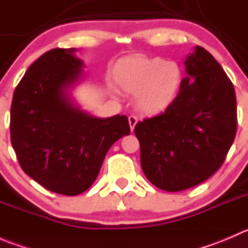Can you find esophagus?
I'll list each match as a JSON object with an SVG mask.
<instances>
[{"label": "esophagus", "mask_w": 248, "mask_h": 248, "mask_svg": "<svg viewBox=\"0 0 248 248\" xmlns=\"http://www.w3.org/2000/svg\"><path fill=\"white\" fill-rule=\"evenodd\" d=\"M128 122H129V127H131V129L133 131L134 127H136L137 122H138V117L136 116V115H131V116L128 117Z\"/></svg>", "instance_id": "34e87169"}]
</instances>
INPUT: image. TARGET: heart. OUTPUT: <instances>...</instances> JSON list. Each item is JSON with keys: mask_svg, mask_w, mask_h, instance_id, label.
Wrapping results in <instances>:
<instances>
[{"mask_svg": "<svg viewBox=\"0 0 248 248\" xmlns=\"http://www.w3.org/2000/svg\"><path fill=\"white\" fill-rule=\"evenodd\" d=\"M117 82L124 91L137 94V106L146 114L169 108L181 89L184 73L176 62L163 57L132 56L115 68Z\"/></svg>", "mask_w": 248, "mask_h": 248, "instance_id": "heart-1", "label": "heart"}]
</instances>
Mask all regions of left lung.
I'll return each instance as SVG.
<instances>
[{"mask_svg": "<svg viewBox=\"0 0 248 248\" xmlns=\"http://www.w3.org/2000/svg\"><path fill=\"white\" fill-rule=\"evenodd\" d=\"M185 64L188 77L175 101L134 128L145 176L168 192L197 186L218 170L237 128L235 90L221 64L202 46Z\"/></svg>", "mask_w": 248, "mask_h": 248, "instance_id": "obj_1", "label": "left lung"}]
</instances>
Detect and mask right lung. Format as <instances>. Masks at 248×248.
<instances>
[{
    "mask_svg": "<svg viewBox=\"0 0 248 248\" xmlns=\"http://www.w3.org/2000/svg\"><path fill=\"white\" fill-rule=\"evenodd\" d=\"M74 51L51 49L29 67L14 91L9 124L22 170L63 196L90 188L111 145L131 133L126 115L97 119L71 103L66 90L82 66Z\"/></svg>",
    "mask_w": 248,
    "mask_h": 248,
    "instance_id": "add662e5",
    "label": "right lung"
}]
</instances>
